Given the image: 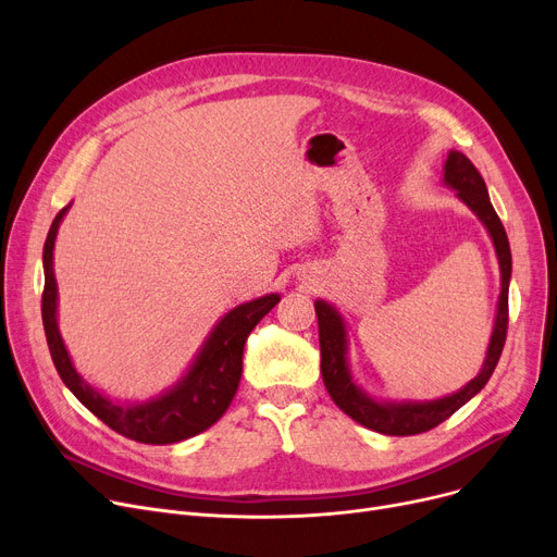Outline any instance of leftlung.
<instances>
[{
	"instance_id": "left-lung-1",
	"label": "left lung",
	"mask_w": 557,
	"mask_h": 557,
	"mask_svg": "<svg viewBox=\"0 0 557 557\" xmlns=\"http://www.w3.org/2000/svg\"><path fill=\"white\" fill-rule=\"evenodd\" d=\"M445 183L458 191V198L472 208V212L483 221L496 248L502 267V296H499V313H496V325L490 338L487 357L479 376L456 395L435 399V401H408V404H379L361 393V388L349 379L345 363V325L341 315L325 305L323 300L315 302L318 315V338H320V372L323 382L334 399V404L359 424L384 433V435H418L451 418L462 404L470 401L487 382L499 363V357L506 345L508 334V284L512 273L510 244L502 219L496 216L483 175L472 164V160L460 151H451L445 164Z\"/></svg>"
}]
</instances>
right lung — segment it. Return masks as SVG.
<instances>
[{
    "instance_id": "obj_1",
    "label": "right lung",
    "mask_w": 557,
    "mask_h": 557,
    "mask_svg": "<svg viewBox=\"0 0 557 557\" xmlns=\"http://www.w3.org/2000/svg\"><path fill=\"white\" fill-rule=\"evenodd\" d=\"M67 208L55 214L42 252L45 290H42V325L53 366L61 374L63 384L76 395V399L92 411L112 431L122 433L135 443L144 445H173L210 429L225 411L237 393L242 379V359L248 334L259 320L267 315L280 296L271 294L259 300L232 309L214 327L212 336L200 349L191 370L183 382L166 395L133 406L112 404L97 391L87 386L74 370L67 349L55 325V277H53V242Z\"/></svg>"
}]
</instances>
